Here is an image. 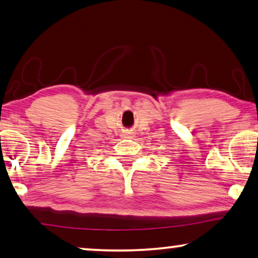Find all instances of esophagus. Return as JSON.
Instances as JSON below:
<instances>
[{"label": "esophagus", "mask_w": 258, "mask_h": 258, "mask_svg": "<svg viewBox=\"0 0 258 258\" xmlns=\"http://www.w3.org/2000/svg\"><path fill=\"white\" fill-rule=\"evenodd\" d=\"M132 137H133L132 133H130V132L124 133V138H132Z\"/></svg>", "instance_id": "1"}]
</instances>
